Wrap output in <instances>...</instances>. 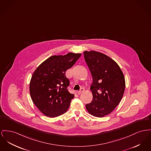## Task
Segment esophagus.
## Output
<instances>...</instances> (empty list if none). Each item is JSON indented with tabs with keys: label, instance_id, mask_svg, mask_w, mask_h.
<instances>
[{
	"label": "esophagus",
	"instance_id": "esophagus-1",
	"mask_svg": "<svg viewBox=\"0 0 151 151\" xmlns=\"http://www.w3.org/2000/svg\"><path fill=\"white\" fill-rule=\"evenodd\" d=\"M84 91V88H81L80 89V91L78 92V95H80V94H81Z\"/></svg>",
	"mask_w": 151,
	"mask_h": 151
}]
</instances>
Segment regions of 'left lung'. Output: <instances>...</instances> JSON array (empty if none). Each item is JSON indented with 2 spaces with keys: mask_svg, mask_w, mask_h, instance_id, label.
Returning a JSON list of instances; mask_svg holds the SVG:
<instances>
[{
  "mask_svg": "<svg viewBox=\"0 0 151 151\" xmlns=\"http://www.w3.org/2000/svg\"><path fill=\"white\" fill-rule=\"evenodd\" d=\"M84 56L93 80L90 88L93 100L86 107L91 115L103 117L111 113L122 99L124 74L119 65L104 53L84 51Z\"/></svg>",
  "mask_w": 151,
  "mask_h": 151,
  "instance_id": "obj_1",
  "label": "left lung"
}]
</instances>
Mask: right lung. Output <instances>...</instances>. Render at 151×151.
<instances>
[{
	"mask_svg": "<svg viewBox=\"0 0 151 151\" xmlns=\"http://www.w3.org/2000/svg\"><path fill=\"white\" fill-rule=\"evenodd\" d=\"M81 53L53 55L41 63L34 71L29 83L31 98L45 115L55 117L68 110L74 95L67 87L70 81L65 72L72 67Z\"/></svg>",
	"mask_w": 151,
	"mask_h": 151,
	"instance_id": "add662e5",
	"label": "right lung"
}]
</instances>
